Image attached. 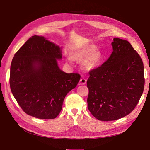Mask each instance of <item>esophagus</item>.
Wrapping results in <instances>:
<instances>
[{"label":"esophagus","instance_id":"1","mask_svg":"<svg viewBox=\"0 0 150 150\" xmlns=\"http://www.w3.org/2000/svg\"><path fill=\"white\" fill-rule=\"evenodd\" d=\"M86 82H87V79L84 78H82L79 81V84L81 85H84V84H86Z\"/></svg>","mask_w":150,"mask_h":150}]
</instances>
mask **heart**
I'll return each instance as SVG.
<instances>
[{
  "label": "heart",
  "instance_id": "heart-1",
  "mask_svg": "<svg viewBox=\"0 0 150 150\" xmlns=\"http://www.w3.org/2000/svg\"><path fill=\"white\" fill-rule=\"evenodd\" d=\"M72 57L79 61H86L85 66L89 69L96 67L101 61L100 53L94 47L76 51L72 53Z\"/></svg>",
  "mask_w": 150,
  "mask_h": 150
}]
</instances>
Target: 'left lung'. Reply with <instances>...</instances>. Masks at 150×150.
<instances>
[{"instance_id": "8db88e82", "label": "left lung", "mask_w": 150, "mask_h": 150, "mask_svg": "<svg viewBox=\"0 0 150 150\" xmlns=\"http://www.w3.org/2000/svg\"><path fill=\"white\" fill-rule=\"evenodd\" d=\"M113 51L103 64L89 72L88 108L96 119L114 121L133 111L143 93L144 66L131 44L114 38Z\"/></svg>"}]
</instances>
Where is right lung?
Returning <instances> with one entry per match:
<instances>
[{
    "mask_svg": "<svg viewBox=\"0 0 150 150\" xmlns=\"http://www.w3.org/2000/svg\"><path fill=\"white\" fill-rule=\"evenodd\" d=\"M60 47L42 36H32L15 54L11 66L10 87L26 114L54 119L66 94L80 80L78 73H66L57 66Z\"/></svg>",
    "mask_w": 150,
    "mask_h": 150,
    "instance_id": "right-lung-1",
    "label": "right lung"
}]
</instances>
